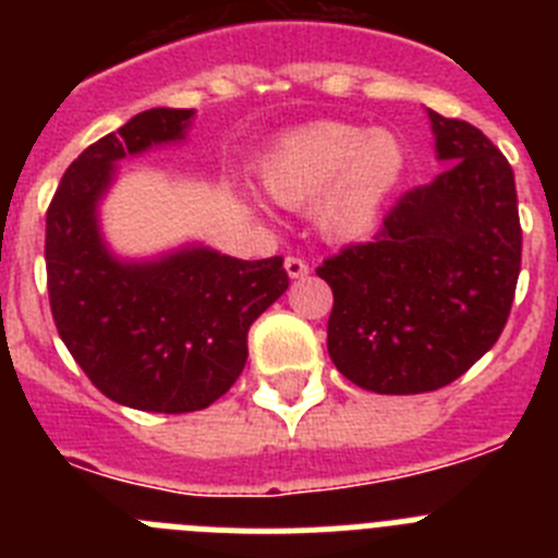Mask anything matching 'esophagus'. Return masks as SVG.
Wrapping results in <instances>:
<instances>
[{
  "label": "esophagus",
  "mask_w": 558,
  "mask_h": 558,
  "mask_svg": "<svg viewBox=\"0 0 558 558\" xmlns=\"http://www.w3.org/2000/svg\"><path fill=\"white\" fill-rule=\"evenodd\" d=\"M284 270H288L290 279H304L310 274V265L304 259H299V256H288L284 259Z\"/></svg>",
  "instance_id": "1"
}]
</instances>
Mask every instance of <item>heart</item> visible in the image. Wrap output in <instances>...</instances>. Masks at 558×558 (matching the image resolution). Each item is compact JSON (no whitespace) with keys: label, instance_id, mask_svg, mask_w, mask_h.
Masks as SVG:
<instances>
[{"label":"heart","instance_id":"1","mask_svg":"<svg viewBox=\"0 0 558 558\" xmlns=\"http://www.w3.org/2000/svg\"><path fill=\"white\" fill-rule=\"evenodd\" d=\"M405 170L408 150L397 133L349 122L295 128L256 167L274 204L288 209L315 204V226L324 240L338 245L363 243L383 226ZM245 204L256 206V201Z\"/></svg>","mask_w":558,"mask_h":558}]
</instances>
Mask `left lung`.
I'll return each instance as SVG.
<instances>
[{
  "instance_id": "8db88e82",
  "label": "left lung",
  "mask_w": 558,
  "mask_h": 558,
  "mask_svg": "<svg viewBox=\"0 0 558 558\" xmlns=\"http://www.w3.org/2000/svg\"><path fill=\"white\" fill-rule=\"evenodd\" d=\"M430 184L408 192L368 245L318 268L332 288L335 368L374 393L450 386L500 338L520 276L514 172L475 125L427 108Z\"/></svg>"
}]
</instances>
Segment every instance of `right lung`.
<instances>
[{
  "label": "right lung",
  "mask_w": 558,
  "mask_h": 558,
  "mask_svg": "<svg viewBox=\"0 0 558 558\" xmlns=\"http://www.w3.org/2000/svg\"><path fill=\"white\" fill-rule=\"evenodd\" d=\"M195 108H150L63 172L47 211V288L61 340L108 399L150 413L204 411L248 360V327L288 290L282 256L236 259L204 243L122 256L100 206L120 161L186 142Z\"/></svg>",
  "instance_id": "1"
}]
</instances>
